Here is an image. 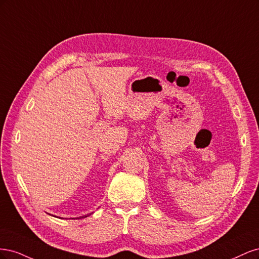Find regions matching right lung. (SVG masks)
<instances>
[{"label": "right lung", "mask_w": 259, "mask_h": 259, "mask_svg": "<svg viewBox=\"0 0 259 259\" xmlns=\"http://www.w3.org/2000/svg\"><path fill=\"white\" fill-rule=\"evenodd\" d=\"M82 217H83V216H82ZM84 217H88V216H84ZM80 218H81V217H80Z\"/></svg>", "instance_id": "right-lung-1"}]
</instances>
